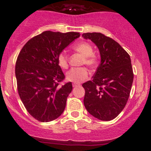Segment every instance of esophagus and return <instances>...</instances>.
I'll list each match as a JSON object with an SVG mask.
<instances>
[{"instance_id": "obj_1", "label": "esophagus", "mask_w": 151, "mask_h": 151, "mask_svg": "<svg viewBox=\"0 0 151 151\" xmlns=\"http://www.w3.org/2000/svg\"><path fill=\"white\" fill-rule=\"evenodd\" d=\"M72 86H73V87H76V86H79V84H78V83H73V84H72Z\"/></svg>"}]
</instances>
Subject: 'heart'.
I'll list each match as a JSON object with an SVG mask.
<instances>
[{"mask_svg": "<svg viewBox=\"0 0 151 151\" xmlns=\"http://www.w3.org/2000/svg\"><path fill=\"white\" fill-rule=\"evenodd\" d=\"M75 50L81 53L84 56L82 65H87L89 67H94L97 64L96 57L93 55V50L92 46L88 42H81L74 47ZM58 63L59 66L64 70L68 68L69 59L66 51H62L58 56ZM89 76V72L85 67L72 68L67 73V80L79 83L85 80Z\"/></svg>", "mask_w": 151, "mask_h": 151, "instance_id": "b5f03b06", "label": "heart"}]
</instances>
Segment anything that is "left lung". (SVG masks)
Masks as SVG:
<instances>
[{
    "label": "left lung",
    "instance_id": "8db88e82",
    "mask_svg": "<svg viewBox=\"0 0 151 151\" xmlns=\"http://www.w3.org/2000/svg\"><path fill=\"white\" fill-rule=\"evenodd\" d=\"M97 46L101 63L93 79L82 84L84 104L87 111L101 121H111L122 111L127 103L133 81L129 54L117 42L100 32L82 35Z\"/></svg>",
    "mask_w": 151,
    "mask_h": 151
}]
</instances>
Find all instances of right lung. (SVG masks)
<instances>
[{
	"label": "right lung",
	"instance_id": "add662e5",
	"mask_svg": "<svg viewBox=\"0 0 151 151\" xmlns=\"http://www.w3.org/2000/svg\"><path fill=\"white\" fill-rule=\"evenodd\" d=\"M80 36L45 31L31 38L19 53L15 64L17 87L26 110L41 122H49L63 113L72 82L60 85L65 75L58 63V56Z\"/></svg>",
	"mask_w": 151,
	"mask_h": 151
}]
</instances>
